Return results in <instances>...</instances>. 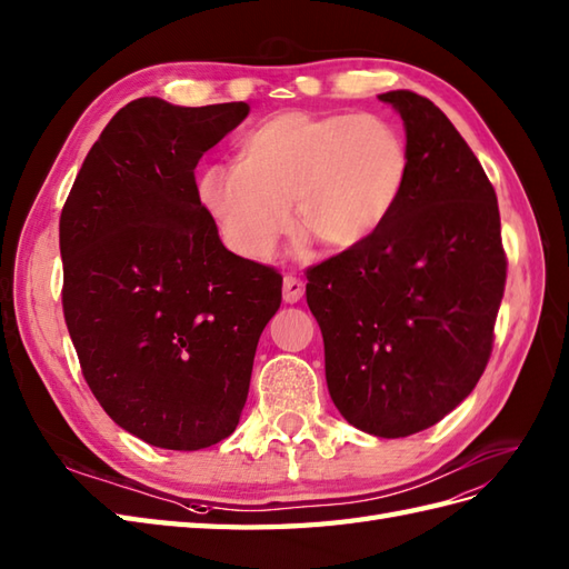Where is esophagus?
I'll return each mask as SVG.
<instances>
[{
  "label": "esophagus",
  "mask_w": 569,
  "mask_h": 569,
  "mask_svg": "<svg viewBox=\"0 0 569 569\" xmlns=\"http://www.w3.org/2000/svg\"><path fill=\"white\" fill-rule=\"evenodd\" d=\"M282 297L287 303H297L303 297V282L295 274H284V284H282Z\"/></svg>",
  "instance_id": "obj_1"
}]
</instances>
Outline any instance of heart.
<instances>
[{
    "mask_svg": "<svg viewBox=\"0 0 569 569\" xmlns=\"http://www.w3.org/2000/svg\"><path fill=\"white\" fill-rule=\"evenodd\" d=\"M410 180V149L396 122L373 113L287 110L248 130L237 163H214L198 178V200L231 253L266 260L292 229L332 251L379 237Z\"/></svg>",
    "mask_w": 569,
    "mask_h": 569,
    "instance_id": "1",
    "label": "heart"
}]
</instances>
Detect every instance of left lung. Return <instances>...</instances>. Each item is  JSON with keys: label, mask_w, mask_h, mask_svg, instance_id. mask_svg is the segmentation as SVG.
I'll return each instance as SVG.
<instances>
[{"label": "left lung", "mask_w": 569, "mask_h": 569, "mask_svg": "<svg viewBox=\"0 0 569 569\" xmlns=\"http://www.w3.org/2000/svg\"><path fill=\"white\" fill-rule=\"evenodd\" d=\"M379 101L403 118L410 180L369 243L307 272L340 415L398 439L437 425L476 389L507 280L495 188L459 130L425 96Z\"/></svg>", "instance_id": "1"}]
</instances>
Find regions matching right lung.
<instances>
[{
    "label": "right lung",
    "mask_w": 569,
    "mask_h": 569,
    "mask_svg": "<svg viewBox=\"0 0 569 569\" xmlns=\"http://www.w3.org/2000/svg\"><path fill=\"white\" fill-rule=\"evenodd\" d=\"M248 110L128 103L60 217L81 371L110 420L159 449H207L237 429L260 332L282 301V274L227 251L198 200V161Z\"/></svg>",
    "instance_id": "right-lung-1"
}]
</instances>
